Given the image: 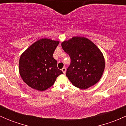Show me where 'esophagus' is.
<instances>
[{"label":"esophagus","instance_id":"esophagus-1","mask_svg":"<svg viewBox=\"0 0 126 126\" xmlns=\"http://www.w3.org/2000/svg\"><path fill=\"white\" fill-rule=\"evenodd\" d=\"M62 71H63V74H65L66 73V68H62Z\"/></svg>","mask_w":126,"mask_h":126}]
</instances>
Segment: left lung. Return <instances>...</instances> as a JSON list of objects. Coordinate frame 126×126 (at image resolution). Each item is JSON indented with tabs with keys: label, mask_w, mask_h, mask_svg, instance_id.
I'll list each match as a JSON object with an SVG mask.
<instances>
[{
	"label": "left lung",
	"mask_w": 126,
	"mask_h": 126,
	"mask_svg": "<svg viewBox=\"0 0 126 126\" xmlns=\"http://www.w3.org/2000/svg\"><path fill=\"white\" fill-rule=\"evenodd\" d=\"M61 44L71 58L66 75L72 84L82 90L96 84L105 69V59L98 47L83 36H74Z\"/></svg>",
	"instance_id": "obj_1"
}]
</instances>
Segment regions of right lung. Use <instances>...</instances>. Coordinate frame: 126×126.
<instances>
[{"label":"right lung","mask_w":126,"mask_h":126,"mask_svg":"<svg viewBox=\"0 0 126 126\" xmlns=\"http://www.w3.org/2000/svg\"><path fill=\"white\" fill-rule=\"evenodd\" d=\"M59 41L42 38L33 43L21 54L19 72L30 88L43 91L50 88L63 72L58 69L53 54Z\"/></svg>","instance_id":"add662e5"}]
</instances>
